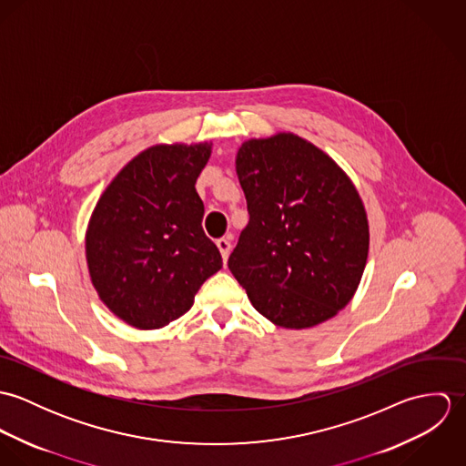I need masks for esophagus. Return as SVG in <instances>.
I'll list each match as a JSON object with an SVG mask.
<instances>
[{
	"label": "esophagus",
	"mask_w": 466,
	"mask_h": 466,
	"mask_svg": "<svg viewBox=\"0 0 466 466\" xmlns=\"http://www.w3.org/2000/svg\"><path fill=\"white\" fill-rule=\"evenodd\" d=\"M217 248H218V251H220V255H222V260L228 262V257H229V253H231V242H229V238H228V237L218 238V240H217Z\"/></svg>",
	"instance_id": "1"
}]
</instances>
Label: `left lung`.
Here are the masks:
<instances>
[{"mask_svg":"<svg viewBox=\"0 0 466 466\" xmlns=\"http://www.w3.org/2000/svg\"><path fill=\"white\" fill-rule=\"evenodd\" d=\"M237 176L249 222L228 267L253 307L283 329H310L353 298L370 249L368 217L350 177L292 133L244 141Z\"/></svg>","mask_w":466,"mask_h":466,"instance_id":"8db88e82","label":"left lung"}]
</instances>
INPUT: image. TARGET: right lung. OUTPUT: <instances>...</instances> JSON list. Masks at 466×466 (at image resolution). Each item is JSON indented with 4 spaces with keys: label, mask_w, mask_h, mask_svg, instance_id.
I'll use <instances>...</instances> for the list:
<instances>
[{
    "label": "right lung",
    "mask_w": 466,
    "mask_h": 466,
    "mask_svg": "<svg viewBox=\"0 0 466 466\" xmlns=\"http://www.w3.org/2000/svg\"><path fill=\"white\" fill-rule=\"evenodd\" d=\"M209 154L208 141L154 145L118 172L93 209L86 233L91 281L134 329H161L187 314L200 285L222 268L196 190Z\"/></svg>",
    "instance_id": "1"
}]
</instances>
